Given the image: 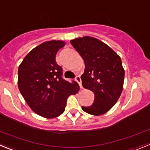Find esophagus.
<instances>
[{
	"mask_svg": "<svg viewBox=\"0 0 150 150\" xmlns=\"http://www.w3.org/2000/svg\"><path fill=\"white\" fill-rule=\"evenodd\" d=\"M75 80H76V83H78V84L79 85V87H80V88H83V86H82V81H81V78H80V76H76V78H75Z\"/></svg>",
	"mask_w": 150,
	"mask_h": 150,
	"instance_id": "34e87169",
	"label": "esophagus"
}]
</instances>
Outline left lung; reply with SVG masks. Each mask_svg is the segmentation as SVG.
Segmentation results:
<instances>
[{"mask_svg": "<svg viewBox=\"0 0 150 150\" xmlns=\"http://www.w3.org/2000/svg\"><path fill=\"white\" fill-rule=\"evenodd\" d=\"M71 43L85 62L83 86L95 94L93 104L82 109L94 116L104 114L115 105L122 91L125 71L121 59L95 38L85 36L72 40Z\"/></svg>", "mask_w": 150, "mask_h": 150, "instance_id": "left-lung-1", "label": "left lung"}]
</instances>
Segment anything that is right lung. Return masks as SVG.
Masks as SVG:
<instances>
[{"instance_id": "obj_1", "label": "right lung", "mask_w": 150, "mask_h": 150, "mask_svg": "<svg viewBox=\"0 0 150 150\" xmlns=\"http://www.w3.org/2000/svg\"><path fill=\"white\" fill-rule=\"evenodd\" d=\"M65 43L46 41L25 57L18 69V86L28 105L37 114L46 119L62 115L67 99L79 91L77 83L62 78V67L55 56Z\"/></svg>"}]
</instances>
